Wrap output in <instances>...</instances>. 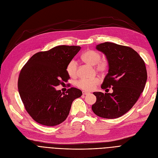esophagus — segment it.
<instances>
[{
  "mask_svg": "<svg viewBox=\"0 0 158 158\" xmlns=\"http://www.w3.org/2000/svg\"><path fill=\"white\" fill-rule=\"evenodd\" d=\"M88 94H89V92H86V91H82V94H83V95H87Z\"/></svg>",
  "mask_w": 158,
  "mask_h": 158,
  "instance_id": "obj_1",
  "label": "esophagus"
}]
</instances>
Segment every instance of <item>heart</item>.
<instances>
[{
	"mask_svg": "<svg viewBox=\"0 0 158 158\" xmlns=\"http://www.w3.org/2000/svg\"><path fill=\"white\" fill-rule=\"evenodd\" d=\"M101 54L97 51L89 49L85 51L81 56L82 61L86 64L95 66L97 72L104 73L109 69V61L103 58L101 59ZM66 71L70 77H76L77 74V63L75 60H70L66 65ZM99 82L97 78L93 79H80L76 82V85L78 88L84 90L93 89Z\"/></svg>",
	"mask_w": 158,
	"mask_h": 158,
	"instance_id": "1",
	"label": "heart"
}]
</instances>
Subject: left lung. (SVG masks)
Returning <instances> with one entry per match:
<instances>
[{"label":"left lung","mask_w":158,"mask_h":158,"mask_svg":"<svg viewBox=\"0 0 158 158\" xmlns=\"http://www.w3.org/2000/svg\"><path fill=\"white\" fill-rule=\"evenodd\" d=\"M96 48L106 55L110 64L101 88H112L113 92H94L97 101L92 109L100 117L118 118L132 108L143 92L147 79L145 62L134 49L127 46L105 42Z\"/></svg>","instance_id":"left-lung-1"}]
</instances>
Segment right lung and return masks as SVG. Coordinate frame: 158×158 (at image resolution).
I'll return each instance as SVG.
<instances>
[{"label": "right lung", "mask_w": 158, "mask_h": 158, "mask_svg": "<svg viewBox=\"0 0 158 158\" xmlns=\"http://www.w3.org/2000/svg\"><path fill=\"white\" fill-rule=\"evenodd\" d=\"M79 46L60 45L33 55L22 69L18 80L20 98L32 118L41 125L55 126L67 118L72 102L82 92L70 88L66 94L55 87L70 79L66 65Z\"/></svg>", "instance_id": "obj_1"}]
</instances>
